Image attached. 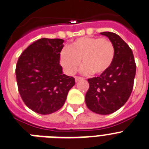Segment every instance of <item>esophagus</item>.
I'll return each mask as SVG.
<instances>
[{
    "label": "esophagus",
    "instance_id": "obj_1",
    "mask_svg": "<svg viewBox=\"0 0 149 149\" xmlns=\"http://www.w3.org/2000/svg\"><path fill=\"white\" fill-rule=\"evenodd\" d=\"M82 77H79V76H75V81L76 82H78L79 81H81V80H83Z\"/></svg>",
    "mask_w": 149,
    "mask_h": 149
}]
</instances>
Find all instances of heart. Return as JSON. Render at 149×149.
I'll return each mask as SVG.
<instances>
[{
  "mask_svg": "<svg viewBox=\"0 0 149 149\" xmlns=\"http://www.w3.org/2000/svg\"><path fill=\"white\" fill-rule=\"evenodd\" d=\"M115 57L113 43L107 38L83 36L60 52V64L68 74L76 73L81 64L84 73L101 74L108 70Z\"/></svg>",
  "mask_w": 149,
  "mask_h": 149,
  "instance_id": "obj_1",
  "label": "heart"
}]
</instances>
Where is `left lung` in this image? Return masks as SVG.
Segmentation results:
<instances>
[{"label": "left lung", "instance_id": "obj_1", "mask_svg": "<svg viewBox=\"0 0 149 149\" xmlns=\"http://www.w3.org/2000/svg\"><path fill=\"white\" fill-rule=\"evenodd\" d=\"M115 47L113 64L99 77L88 79L89 88L85 101L91 111L107 115L121 108L128 100L134 87L136 63L128 45L119 35L102 32Z\"/></svg>", "mask_w": 149, "mask_h": 149}]
</instances>
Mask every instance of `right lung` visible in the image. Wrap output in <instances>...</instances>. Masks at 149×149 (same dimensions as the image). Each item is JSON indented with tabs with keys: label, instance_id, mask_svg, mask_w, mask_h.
Wrapping results in <instances>:
<instances>
[{
	"label": "right lung",
	"instance_id": "1",
	"mask_svg": "<svg viewBox=\"0 0 149 149\" xmlns=\"http://www.w3.org/2000/svg\"><path fill=\"white\" fill-rule=\"evenodd\" d=\"M64 40L43 38L22 52L15 68L18 89L30 110L47 115L60 110L68 91L75 84L73 77L62 72L60 54Z\"/></svg>",
	"mask_w": 149,
	"mask_h": 149
}]
</instances>
